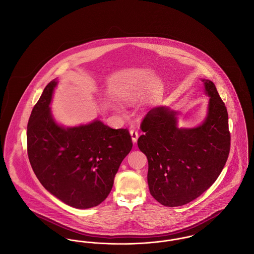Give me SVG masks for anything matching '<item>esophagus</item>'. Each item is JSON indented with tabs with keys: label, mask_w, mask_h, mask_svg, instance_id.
<instances>
[{
	"label": "esophagus",
	"mask_w": 254,
	"mask_h": 254,
	"mask_svg": "<svg viewBox=\"0 0 254 254\" xmlns=\"http://www.w3.org/2000/svg\"><path fill=\"white\" fill-rule=\"evenodd\" d=\"M130 134H131V137H132V141L133 143H135L137 141V138H138V133L135 131V130H130Z\"/></svg>",
	"instance_id": "34e87169"
}]
</instances>
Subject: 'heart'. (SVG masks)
I'll return each mask as SVG.
<instances>
[{
    "mask_svg": "<svg viewBox=\"0 0 254 254\" xmlns=\"http://www.w3.org/2000/svg\"><path fill=\"white\" fill-rule=\"evenodd\" d=\"M115 109H116V110H118V108L117 107H115Z\"/></svg>",
    "mask_w": 254,
    "mask_h": 254,
    "instance_id": "1",
    "label": "heart"
}]
</instances>
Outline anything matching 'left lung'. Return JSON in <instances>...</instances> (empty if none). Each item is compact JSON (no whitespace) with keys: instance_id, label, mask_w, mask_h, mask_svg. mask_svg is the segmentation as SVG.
Here are the masks:
<instances>
[{"instance_id":"8db88e82","label":"left lung","mask_w":254,"mask_h":254,"mask_svg":"<svg viewBox=\"0 0 254 254\" xmlns=\"http://www.w3.org/2000/svg\"><path fill=\"white\" fill-rule=\"evenodd\" d=\"M208 99L206 116L198 126L179 127L180 112L151 109L141 123L137 146L148 160L151 195L162 205L181 206L214 184L229 154L228 116L212 81L201 79Z\"/></svg>"}]
</instances>
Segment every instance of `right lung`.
<instances>
[{"mask_svg":"<svg viewBox=\"0 0 254 254\" xmlns=\"http://www.w3.org/2000/svg\"><path fill=\"white\" fill-rule=\"evenodd\" d=\"M58 81H51L27 123V154L42 186L67 205H98L133 143L127 129H112L99 120L78 126L55 121L51 104Z\"/></svg>","mask_w":254,"mask_h":254,"instance_id":"add662e5","label":"right lung"}]
</instances>
